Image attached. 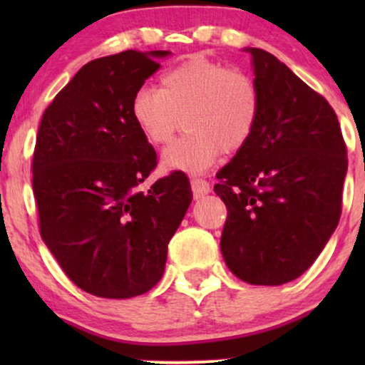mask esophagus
Listing matches in <instances>:
<instances>
[{
  "label": "esophagus",
  "instance_id": "obj_1",
  "mask_svg": "<svg viewBox=\"0 0 365 365\" xmlns=\"http://www.w3.org/2000/svg\"><path fill=\"white\" fill-rule=\"evenodd\" d=\"M192 192H194V197L195 199H200V197H204L206 194L211 192V185L206 182V180L202 178H192Z\"/></svg>",
  "mask_w": 365,
  "mask_h": 365
}]
</instances>
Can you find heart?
<instances>
[{
	"mask_svg": "<svg viewBox=\"0 0 365 365\" xmlns=\"http://www.w3.org/2000/svg\"><path fill=\"white\" fill-rule=\"evenodd\" d=\"M159 83V89L135 91L130 115L153 145L168 144L185 118L188 133L163 156L166 171H206L221 150H238L252 135L259 118V91L247 73L194 56L166 70Z\"/></svg>",
	"mask_w": 365,
	"mask_h": 365,
	"instance_id": "1",
	"label": "heart"
}]
</instances>
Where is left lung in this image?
Returning <instances> with one entry per match:
<instances>
[{"instance_id": "obj_1", "label": "left lung", "mask_w": 365, "mask_h": 365, "mask_svg": "<svg viewBox=\"0 0 365 365\" xmlns=\"http://www.w3.org/2000/svg\"><path fill=\"white\" fill-rule=\"evenodd\" d=\"M245 51L259 118L216 175L228 209L220 245L237 278L276 287L305 273L336 230L349 159L329 103L271 53Z\"/></svg>"}]
</instances>
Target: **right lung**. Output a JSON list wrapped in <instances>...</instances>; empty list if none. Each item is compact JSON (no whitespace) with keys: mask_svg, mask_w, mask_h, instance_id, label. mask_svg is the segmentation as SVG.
Returning <instances> with one entry per match:
<instances>
[{"mask_svg":"<svg viewBox=\"0 0 365 365\" xmlns=\"http://www.w3.org/2000/svg\"><path fill=\"white\" fill-rule=\"evenodd\" d=\"M168 54L128 49L89 61L46 108L37 130L32 188L41 237L91 295L149 292L192 202L183 171L139 188L158 156L133 123L130 101Z\"/></svg>","mask_w":365,"mask_h":365,"instance_id":"right-lung-1","label":"right lung"}]
</instances>
